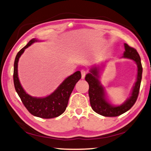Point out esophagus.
Segmentation results:
<instances>
[{
  "label": "esophagus",
  "instance_id": "obj_1",
  "mask_svg": "<svg viewBox=\"0 0 151 151\" xmlns=\"http://www.w3.org/2000/svg\"><path fill=\"white\" fill-rule=\"evenodd\" d=\"M81 75H82V78L84 79L85 77V75H86V70L83 69V70H81Z\"/></svg>",
  "mask_w": 151,
  "mask_h": 151
}]
</instances>
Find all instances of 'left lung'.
Listing matches in <instances>:
<instances>
[{"instance_id": "8db88e82", "label": "left lung", "mask_w": 151, "mask_h": 151, "mask_svg": "<svg viewBox=\"0 0 151 151\" xmlns=\"http://www.w3.org/2000/svg\"><path fill=\"white\" fill-rule=\"evenodd\" d=\"M125 51L122 57L130 58L137 63L138 67L137 78L132 88L131 96L123 104L119 106H114L107 101L104 88L99 80V68H91V73L86 75L85 80L88 83V95L91 106L94 112L104 116H117L124 113L134 105L139 93V89L142 79V67L140 57L136 49L124 43Z\"/></svg>"}]
</instances>
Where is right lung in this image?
I'll list each match as a JSON object with an SVG mask.
<instances>
[{"mask_svg":"<svg viewBox=\"0 0 151 151\" xmlns=\"http://www.w3.org/2000/svg\"><path fill=\"white\" fill-rule=\"evenodd\" d=\"M37 41L39 40L36 39L30 40L29 43L17 53L14 63V88L22 103L30 114L42 119L55 118L65 111L70 94L72 93L76 83L81 78V73L80 71H76L68 76L52 94L46 97L37 98L28 94L20 83L18 76V63L24 50Z\"/></svg>","mask_w":151,"mask_h":151,"instance_id":"add662e5","label":"right lung"}]
</instances>
